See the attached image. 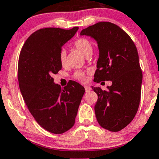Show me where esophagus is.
I'll return each instance as SVG.
<instances>
[{"mask_svg": "<svg viewBox=\"0 0 159 159\" xmlns=\"http://www.w3.org/2000/svg\"><path fill=\"white\" fill-rule=\"evenodd\" d=\"M84 89H85V91H86V92H88V91H91V88L89 87V86H84Z\"/></svg>", "mask_w": 159, "mask_h": 159, "instance_id": "obj_1", "label": "esophagus"}]
</instances>
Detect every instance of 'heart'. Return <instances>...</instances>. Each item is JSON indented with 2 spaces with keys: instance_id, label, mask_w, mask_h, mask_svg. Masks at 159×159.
<instances>
[{
  "instance_id": "b5f03b06",
  "label": "heart",
  "mask_w": 159,
  "mask_h": 159,
  "mask_svg": "<svg viewBox=\"0 0 159 159\" xmlns=\"http://www.w3.org/2000/svg\"><path fill=\"white\" fill-rule=\"evenodd\" d=\"M74 47L77 50H78L84 56H87L88 54L92 53L93 51L92 44H91V41L86 38H79V39L76 40L74 43ZM66 51L65 50H61L59 53V61H60L61 65H65V62H66ZM75 77H76L77 79L80 80V81H85L86 80L85 74L82 71L77 72L75 74Z\"/></svg>"
}]
</instances>
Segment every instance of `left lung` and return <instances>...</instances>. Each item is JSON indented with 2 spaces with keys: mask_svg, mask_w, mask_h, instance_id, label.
Returning a JSON list of instances; mask_svg holds the SVG:
<instances>
[{
  "mask_svg": "<svg viewBox=\"0 0 159 159\" xmlns=\"http://www.w3.org/2000/svg\"><path fill=\"white\" fill-rule=\"evenodd\" d=\"M80 35L98 43L94 81H112L107 90L92 87L98 97L94 106L98 122L108 131H121L134 118L140 103L142 72L136 46L126 32L111 22H98Z\"/></svg>",
  "mask_w": 159,
  "mask_h": 159,
  "instance_id": "obj_1",
  "label": "left lung"
}]
</instances>
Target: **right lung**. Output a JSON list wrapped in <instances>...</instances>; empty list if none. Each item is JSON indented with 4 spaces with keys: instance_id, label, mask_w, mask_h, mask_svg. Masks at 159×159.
I'll return each instance as SVG.
<instances>
[{
    "instance_id": "right-lung-1",
    "label": "right lung",
    "mask_w": 159,
    "mask_h": 159,
    "mask_svg": "<svg viewBox=\"0 0 159 159\" xmlns=\"http://www.w3.org/2000/svg\"><path fill=\"white\" fill-rule=\"evenodd\" d=\"M78 30V27L38 30L27 39L19 56L18 83L24 100L37 122L54 134H62L73 127L85 91L74 81L62 89L52 78L61 69V47Z\"/></svg>"
}]
</instances>
